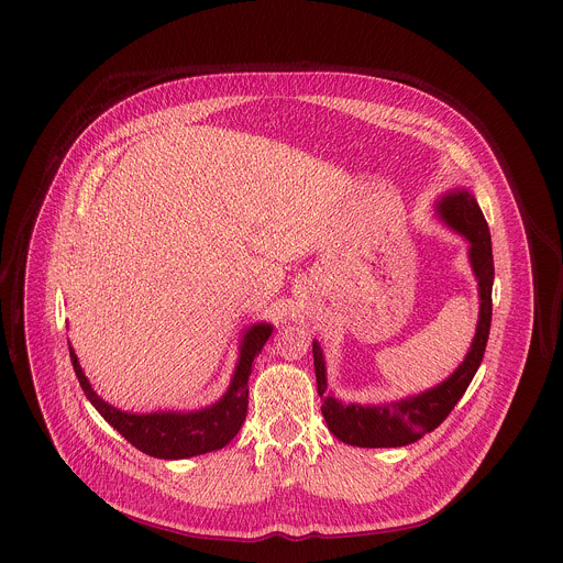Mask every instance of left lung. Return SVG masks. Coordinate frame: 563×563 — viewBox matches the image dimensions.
<instances>
[{
	"instance_id": "8db88e82",
	"label": "left lung",
	"mask_w": 563,
	"mask_h": 563,
	"mask_svg": "<svg viewBox=\"0 0 563 563\" xmlns=\"http://www.w3.org/2000/svg\"><path fill=\"white\" fill-rule=\"evenodd\" d=\"M432 209L445 228L468 242V264L477 280L479 294L477 329L462 363L443 382L427 390L384 402H344L333 395L331 388L327 390V361L319 340L314 338V372L327 429L342 443L354 448H405L416 443L450 416L482 365L483 352L489 338L494 285V257L487 221L475 194L466 188L443 191L434 200Z\"/></svg>"
}]
</instances>
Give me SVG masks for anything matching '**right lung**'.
<instances>
[{"mask_svg":"<svg viewBox=\"0 0 563 563\" xmlns=\"http://www.w3.org/2000/svg\"><path fill=\"white\" fill-rule=\"evenodd\" d=\"M272 331L274 324L266 321L249 324L242 331L239 361L225 393L211 405L191 411H122L95 393L71 344L69 356L86 399L103 416L109 427L118 430L143 454L161 460H184L221 450L239 434L246 418L249 375L253 372V361L268 342Z\"/></svg>","mask_w":563,"mask_h":563,"instance_id":"obj_1","label":"right lung"}]
</instances>
